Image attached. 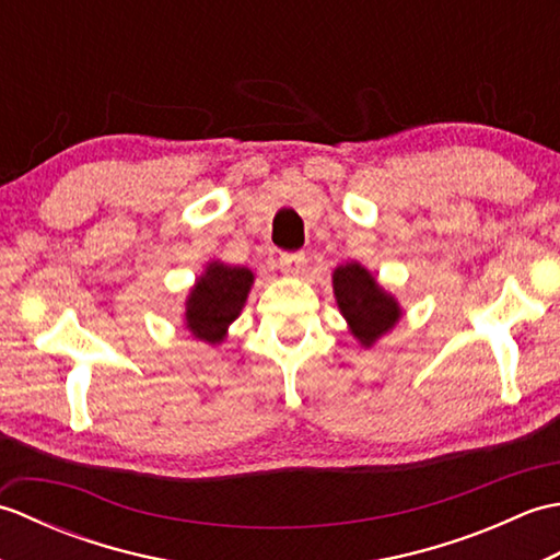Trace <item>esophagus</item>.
Segmentation results:
<instances>
[{"label":"esophagus","mask_w":560,"mask_h":560,"mask_svg":"<svg viewBox=\"0 0 560 560\" xmlns=\"http://www.w3.org/2000/svg\"><path fill=\"white\" fill-rule=\"evenodd\" d=\"M307 259L303 253H289V255H281L279 259V269L287 273V277H299V273L305 271Z\"/></svg>","instance_id":"34e87169"}]
</instances>
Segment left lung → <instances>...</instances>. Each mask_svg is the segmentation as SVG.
I'll list each match as a JSON object with an SVG mask.
<instances>
[{
	"mask_svg": "<svg viewBox=\"0 0 560 560\" xmlns=\"http://www.w3.org/2000/svg\"><path fill=\"white\" fill-rule=\"evenodd\" d=\"M331 289L351 337L363 349H373L404 315L399 301L380 287L373 271L361 261H347L331 271Z\"/></svg>",
	"mask_w": 560,
	"mask_h": 560,
	"instance_id": "8db88e82",
	"label": "left lung"
}]
</instances>
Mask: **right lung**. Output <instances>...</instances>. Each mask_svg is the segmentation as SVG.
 Wrapping results in <instances>:
<instances>
[{
    "instance_id": "right-lung-1",
    "label": "right lung",
    "mask_w": 560,
    "mask_h": 560,
    "mask_svg": "<svg viewBox=\"0 0 560 560\" xmlns=\"http://www.w3.org/2000/svg\"><path fill=\"white\" fill-rule=\"evenodd\" d=\"M253 283V269L209 259L185 299L183 319L189 335L209 347L223 343L229 337V327L243 313Z\"/></svg>"
}]
</instances>
